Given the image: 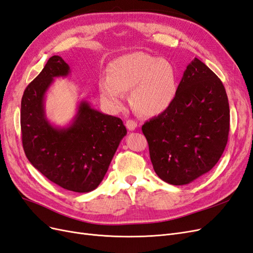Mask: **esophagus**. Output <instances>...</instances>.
Wrapping results in <instances>:
<instances>
[{
    "label": "esophagus",
    "mask_w": 253,
    "mask_h": 253,
    "mask_svg": "<svg viewBox=\"0 0 253 253\" xmlns=\"http://www.w3.org/2000/svg\"><path fill=\"white\" fill-rule=\"evenodd\" d=\"M126 126L128 131H134V129L137 127V122L135 120H126Z\"/></svg>",
    "instance_id": "esophagus-1"
}]
</instances>
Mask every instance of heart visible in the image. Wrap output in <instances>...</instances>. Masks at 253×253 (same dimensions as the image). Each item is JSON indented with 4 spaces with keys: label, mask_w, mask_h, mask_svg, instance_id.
<instances>
[{
    "label": "heart",
    "mask_w": 253,
    "mask_h": 253,
    "mask_svg": "<svg viewBox=\"0 0 253 253\" xmlns=\"http://www.w3.org/2000/svg\"><path fill=\"white\" fill-rule=\"evenodd\" d=\"M109 77L99 80L103 102L117 109L125 100V91L131 90L134 108L147 116L164 113L177 94V74L166 60L136 51L121 56L110 63Z\"/></svg>",
    "instance_id": "b5f03b06"
}]
</instances>
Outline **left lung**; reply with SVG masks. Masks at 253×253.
Wrapping results in <instances>:
<instances>
[{
    "label": "left lung",
    "mask_w": 253,
    "mask_h": 253,
    "mask_svg": "<svg viewBox=\"0 0 253 253\" xmlns=\"http://www.w3.org/2000/svg\"><path fill=\"white\" fill-rule=\"evenodd\" d=\"M230 110L223 83L194 58L178 84L173 103L141 129L159 178L182 186L208 173L226 148Z\"/></svg>",
    "instance_id": "1"
}]
</instances>
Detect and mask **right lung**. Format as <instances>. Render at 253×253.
Wrapping results in <instances>:
<instances>
[{"label":"right lung","mask_w":253,"mask_h":253,"mask_svg":"<svg viewBox=\"0 0 253 253\" xmlns=\"http://www.w3.org/2000/svg\"><path fill=\"white\" fill-rule=\"evenodd\" d=\"M70 73L62 58L52 56L28 84L21 101L22 143L30 164L45 177L63 189L86 193L102 181L126 128L120 118L93 109L86 100L79 103L71 125H51L45 94L53 79Z\"/></svg>","instance_id":"add662e5"}]
</instances>
